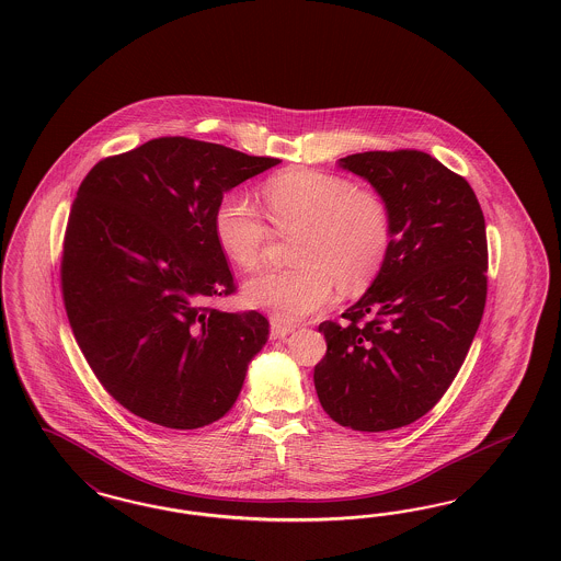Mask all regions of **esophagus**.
Listing matches in <instances>:
<instances>
[{"label":"esophagus","mask_w":561,"mask_h":561,"mask_svg":"<svg viewBox=\"0 0 561 561\" xmlns=\"http://www.w3.org/2000/svg\"><path fill=\"white\" fill-rule=\"evenodd\" d=\"M294 329H296V325H290L282 319H271V337L273 340H284L286 335H290Z\"/></svg>","instance_id":"esophagus-1"}]
</instances>
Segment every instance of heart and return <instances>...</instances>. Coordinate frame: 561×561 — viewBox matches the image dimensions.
I'll return each instance as SVG.
<instances>
[{
    "mask_svg": "<svg viewBox=\"0 0 561 561\" xmlns=\"http://www.w3.org/2000/svg\"><path fill=\"white\" fill-rule=\"evenodd\" d=\"M273 230L298 232L290 270L256 273L244 296L282 321H300L328 307L337 286L356 296L386 267L393 242L391 213L381 194L344 175L291 170L273 175L263 191ZM247 194L228 193L213 215L219 249L240 270H254L267 251L271 228Z\"/></svg>",
    "mask_w": 561,
    "mask_h": 561,
    "instance_id": "b5f03b06",
    "label": "heart"
}]
</instances>
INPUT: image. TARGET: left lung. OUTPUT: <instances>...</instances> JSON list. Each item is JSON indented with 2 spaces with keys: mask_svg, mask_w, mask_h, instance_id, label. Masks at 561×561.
Segmentation results:
<instances>
[{
  "mask_svg": "<svg viewBox=\"0 0 561 561\" xmlns=\"http://www.w3.org/2000/svg\"><path fill=\"white\" fill-rule=\"evenodd\" d=\"M383 196L393 242L386 267L342 319L323 321L319 402L337 425H410L444 398L486 302L483 209L462 175L416 149L340 159Z\"/></svg>",
  "mask_w": 561,
  "mask_h": 561,
  "instance_id": "8db88e82",
  "label": "left lung"
}]
</instances>
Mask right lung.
I'll use <instances>...</instances> for the list:
<instances>
[{
	"instance_id": "1",
	"label": "right lung",
	"mask_w": 561,
	"mask_h": 561,
	"mask_svg": "<svg viewBox=\"0 0 561 561\" xmlns=\"http://www.w3.org/2000/svg\"><path fill=\"white\" fill-rule=\"evenodd\" d=\"M277 163L161 136L101 159L80 182L61 298L89 367L119 407L180 431L233 407L270 321L215 309L236 284L213 215L226 191Z\"/></svg>"
}]
</instances>
